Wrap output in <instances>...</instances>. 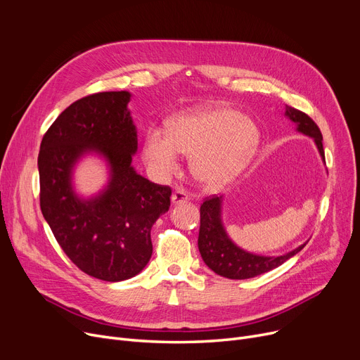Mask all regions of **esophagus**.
Wrapping results in <instances>:
<instances>
[{
  "instance_id": "obj_1",
  "label": "esophagus",
  "mask_w": 360,
  "mask_h": 360,
  "mask_svg": "<svg viewBox=\"0 0 360 360\" xmlns=\"http://www.w3.org/2000/svg\"><path fill=\"white\" fill-rule=\"evenodd\" d=\"M170 201H172L174 205H176V204H182V202L190 201V197H188V194L184 190H176L172 194V197H170Z\"/></svg>"
}]
</instances>
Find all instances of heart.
I'll list each match as a JSON object with an SVG mask.
<instances>
[{
  "instance_id": "b5f03b06",
  "label": "heart",
  "mask_w": 360,
  "mask_h": 360,
  "mask_svg": "<svg viewBox=\"0 0 360 360\" xmlns=\"http://www.w3.org/2000/svg\"><path fill=\"white\" fill-rule=\"evenodd\" d=\"M259 139V127L251 117L223 105L200 106L170 118L167 131H147L143 159L151 174L166 178L178 169V153L191 158L194 178L217 190L248 166Z\"/></svg>"
}]
</instances>
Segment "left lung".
<instances>
[{
  "mask_svg": "<svg viewBox=\"0 0 360 360\" xmlns=\"http://www.w3.org/2000/svg\"><path fill=\"white\" fill-rule=\"evenodd\" d=\"M285 117L290 120L296 131L307 137H311L318 148V153L326 163L324 148H323V134L318 125L307 115L292 106H286ZM223 197H213L205 200L200 209V233H198V250L205 266L213 270L216 274L232 278L243 280L257 277L277 269L283 262L296 255L304 250L305 243L299 245L297 248L276 257L259 255L243 250L231 239L226 232L223 217Z\"/></svg>",
  "mask_w": 360,
  "mask_h": 360,
  "instance_id": "1",
  "label": "left lung"
}]
</instances>
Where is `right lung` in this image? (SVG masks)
Instances as JSON below:
<instances>
[{"mask_svg":"<svg viewBox=\"0 0 360 360\" xmlns=\"http://www.w3.org/2000/svg\"><path fill=\"white\" fill-rule=\"evenodd\" d=\"M129 91H102L70 105L41 143V210L67 257L105 281L137 276L150 261V232L169 210L170 188L150 182L131 165L137 128ZM86 155L102 158L108 181L96 195L75 190L73 170Z\"/></svg>","mask_w":360,"mask_h":360,"instance_id":"1","label":"right lung"}]
</instances>
